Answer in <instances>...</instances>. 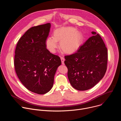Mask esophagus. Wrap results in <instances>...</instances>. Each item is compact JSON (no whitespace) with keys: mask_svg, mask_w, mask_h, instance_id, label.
I'll use <instances>...</instances> for the list:
<instances>
[{"mask_svg":"<svg viewBox=\"0 0 121 121\" xmlns=\"http://www.w3.org/2000/svg\"><path fill=\"white\" fill-rule=\"evenodd\" d=\"M61 60L62 62V65H64V61H65V58L63 57H61Z\"/></svg>","mask_w":121,"mask_h":121,"instance_id":"34e87169","label":"esophagus"}]
</instances>
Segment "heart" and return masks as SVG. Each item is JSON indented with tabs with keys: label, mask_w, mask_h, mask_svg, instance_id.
<instances>
[{
	"label": "heart",
	"mask_w": 121,
	"mask_h": 121,
	"mask_svg": "<svg viewBox=\"0 0 121 121\" xmlns=\"http://www.w3.org/2000/svg\"><path fill=\"white\" fill-rule=\"evenodd\" d=\"M83 38L82 32L75 28L61 27L54 31L53 37L46 38L45 44L50 52L55 53L58 46L57 42H60V47L65 53L72 54L79 48Z\"/></svg>",
	"instance_id": "b5f03b06"
}]
</instances>
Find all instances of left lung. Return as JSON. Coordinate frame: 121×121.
<instances>
[{
    "mask_svg": "<svg viewBox=\"0 0 121 121\" xmlns=\"http://www.w3.org/2000/svg\"><path fill=\"white\" fill-rule=\"evenodd\" d=\"M91 33L93 36L80 46L77 53L65 56L68 79L78 91L93 88L107 70V49L99 34L95 31Z\"/></svg>",
    "mask_w": 121,
    "mask_h": 121,
    "instance_id": "1",
    "label": "left lung"
}]
</instances>
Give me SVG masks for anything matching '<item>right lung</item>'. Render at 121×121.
<instances>
[{"label": "right lung", "instance_id": "obj_1", "mask_svg": "<svg viewBox=\"0 0 121 121\" xmlns=\"http://www.w3.org/2000/svg\"><path fill=\"white\" fill-rule=\"evenodd\" d=\"M51 24L33 27L20 39L15 49L14 66L17 76L30 91L44 94L53 87L60 58L46 49L45 42Z\"/></svg>", "mask_w": 121, "mask_h": 121}]
</instances>
